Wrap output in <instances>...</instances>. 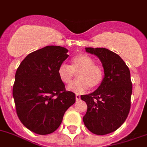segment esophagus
<instances>
[{
  "label": "esophagus",
  "mask_w": 147,
  "mask_h": 147,
  "mask_svg": "<svg viewBox=\"0 0 147 147\" xmlns=\"http://www.w3.org/2000/svg\"><path fill=\"white\" fill-rule=\"evenodd\" d=\"M80 100V96L79 94H76V101H79Z\"/></svg>",
  "instance_id": "1"
}]
</instances>
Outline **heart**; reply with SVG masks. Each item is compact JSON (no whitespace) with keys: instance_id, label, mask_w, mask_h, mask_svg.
Returning <instances> with one entry per match:
<instances>
[{"instance_id":"obj_1","label":"heart","mask_w":147,"mask_h":147,"mask_svg":"<svg viewBox=\"0 0 147 147\" xmlns=\"http://www.w3.org/2000/svg\"><path fill=\"white\" fill-rule=\"evenodd\" d=\"M57 73L65 85L71 84L76 75L78 80L67 88L69 91L76 94H82L88 88L91 90L96 89L101 86L105 76L102 66L95 63L94 59L86 53L73 57L70 66L65 64L60 65Z\"/></svg>"}]
</instances>
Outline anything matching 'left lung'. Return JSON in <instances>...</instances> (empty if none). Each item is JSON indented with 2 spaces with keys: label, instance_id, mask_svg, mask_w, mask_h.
<instances>
[{
  "label": "left lung",
  "instance_id": "left-lung-1",
  "mask_svg": "<svg viewBox=\"0 0 147 147\" xmlns=\"http://www.w3.org/2000/svg\"><path fill=\"white\" fill-rule=\"evenodd\" d=\"M86 51L100 59L105 76L96 91L81 96L88 106L83 122L92 133L104 135L117 129L129 113L132 93L130 71L123 60L108 49L86 47Z\"/></svg>",
  "mask_w": 147,
  "mask_h": 147
}]
</instances>
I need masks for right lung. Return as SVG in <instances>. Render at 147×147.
<instances>
[{
	"instance_id": "obj_1",
	"label": "right lung",
	"mask_w": 147,
	"mask_h": 147,
	"mask_svg": "<svg viewBox=\"0 0 147 147\" xmlns=\"http://www.w3.org/2000/svg\"><path fill=\"white\" fill-rule=\"evenodd\" d=\"M67 52L63 47L47 46L27 55L16 71L12 88L16 113L24 126L38 135L56 131L76 101L57 73Z\"/></svg>"
}]
</instances>
